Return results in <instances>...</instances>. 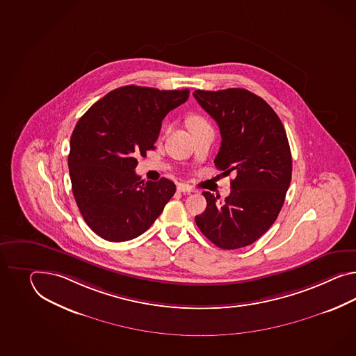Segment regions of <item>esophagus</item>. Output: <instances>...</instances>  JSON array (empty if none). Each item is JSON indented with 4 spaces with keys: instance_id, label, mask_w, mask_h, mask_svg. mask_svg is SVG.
Returning <instances> with one entry per match:
<instances>
[{
    "instance_id": "esophagus-1",
    "label": "esophagus",
    "mask_w": 356,
    "mask_h": 356,
    "mask_svg": "<svg viewBox=\"0 0 356 356\" xmlns=\"http://www.w3.org/2000/svg\"><path fill=\"white\" fill-rule=\"evenodd\" d=\"M177 191H180V193H191L193 191V188H191V185H188V184H179L177 185Z\"/></svg>"
}]
</instances>
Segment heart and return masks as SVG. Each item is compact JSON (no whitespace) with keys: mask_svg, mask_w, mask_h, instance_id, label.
Instances as JSON below:
<instances>
[{"mask_svg":"<svg viewBox=\"0 0 356 356\" xmlns=\"http://www.w3.org/2000/svg\"><path fill=\"white\" fill-rule=\"evenodd\" d=\"M200 123H204V121L200 118V117H191L189 120V126H194V124H200Z\"/></svg>","mask_w":356,"mask_h":356,"instance_id":"obj_1","label":"heart"}]
</instances>
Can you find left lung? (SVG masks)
<instances>
[{"mask_svg": "<svg viewBox=\"0 0 356 356\" xmlns=\"http://www.w3.org/2000/svg\"><path fill=\"white\" fill-rule=\"evenodd\" d=\"M193 95L220 129L217 170L235 175L224 202L203 191L207 207L195 222L218 248H242L265 234L283 207L292 177L286 130L273 108L248 90H195Z\"/></svg>", "mask_w": 356, "mask_h": 356, "instance_id": "left-lung-1", "label": "left lung"}]
</instances>
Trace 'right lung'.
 <instances>
[{
  "instance_id": "1",
  "label": "right lung",
  "mask_w": 356,
  "mask_h": 356,
  "mask_svg": "<svg viewBox=\"0 0 356 356\" xmlns=\"http://www.w3.org/2000/svg\"><path fill=\"white\" fill-rule=\"evenodd\" d=\"M188 97V88L120 87L77 122L68 156L72 191L87 225L105 241L145 233L172 198L174 182H144L135 156L156 147L163 118Z\"/></svg>"
}]
</instances>
